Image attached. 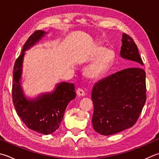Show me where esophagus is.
Returning a JSON list of instances; mask_svg holds the SVG:
<instances>
[{"label": "esophagus", "instance_id": "1", "mask_svg": "<svg viewBox=\"0 0 159 159\" xmlns=\"http://www.w3.org/2000/svg\"><path fill=\"white\" fill-rule=\"evenodd\" d=\"M76 94L77 95H79V96H81V97H84L85 95V91L83 90L82 88H78L77 90H76Z\"/></svg>", "mask_w": 159, "mask_h": 159}]
</instances>
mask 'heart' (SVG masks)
<instances>
[{
  "mask_svg": "<svg viewBox=\"0 0 159 159\" xmlns=\"http://www.w3.org/2000/svg\"><path fill=\"white\" fill-rule=\"evenodd\" d=\"M96 58L86 67L85 74L89 79H99L108 73L115 58V52L110 48L99 47L95 50Z\"/></svg>",
  "mask_w": 159,
  "mask_h": 159,
  "instance_id": "obj_1",
  "label": "heart"
}]
</instances>
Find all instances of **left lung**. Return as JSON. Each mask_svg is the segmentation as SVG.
<instances>
[{"label": "left lung", "mask_w": 159, "mask_h": 159, "mask_svg": "<svg viewBox=\"0 0 159 159\" xmlns=\"http://www.w3.org/2000/svg\"><path fill=\"white\" fill-rule=\"evenodd\" d=\"M120 56L143 65L136 44L122 34ZM146 74L141 67L117 71L95 83L92 92L94 131L112 135L131 128L137 122L146 102Z\"/></svg>", "instance_id": "obj_1"}]
</instances>
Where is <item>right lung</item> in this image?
<instances>
[{"mask_svg":"<svg viewBox=\"0 0 159 159\" xmlns=\"http://www.w3.org/2000/svg\"><path fill=\"white\" fill-rule=\"evenodd\" d=\"M47 32L37 30L24 45L13 71L12 100L16 112L28 128L39 134H51L59 128L68 103L75 99L74 83H57L51 92H45L34 99L25 97L21 84L23 63L25 51L39 42Z\"/></svg>","mask_w":159,"mask_h":159,"instance_id":"obj_1","label":"right lung"}]
</instances>
